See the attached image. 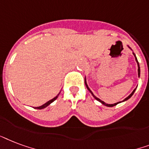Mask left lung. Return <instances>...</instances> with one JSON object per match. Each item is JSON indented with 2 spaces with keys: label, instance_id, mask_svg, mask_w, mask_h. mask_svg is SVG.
Masks as SVG:
<instances>
[{
  "label": "left lung",
  "instance_id": "left-lung-1",
  "mask_svg": "<svg viewBox=\"0 0 149 149\" xmlns=\"http://www.w3.org/2000/svg\"><path fill=\"white\" fill-rule=\"evenodd\" d=\"M134 56H135V55H134ZM135 59H136V61L138 62V60H137V58H136V56H135ZM138 76H139V75H140V68H139V64H138ZM85 85H86V87H87L88 89V90H89V92H90V93H92V95H93V97L95 98V100H98V101H100V102H102V104L105 105V106H107V107H114V106H116V104H118V103H119V102H116V103H114V104H107V103H106V102H103V101H102V100H100V99H98L97 97H95V95H94V94H93V93H92V91H91L90 89H89V88H88V87L87 84H86V82H85ZM135 89H136V88H135ZM135 89H134V90L133 92H132V93H131V95H129V96H127V97L126 99H125V100H124V101H125V100H128V99H130V98H131V96H132V95H133V94H134V91H135Z\"/></svg>",
  "mask_w": 149,
  "mask_h": 149
}]
</instances>
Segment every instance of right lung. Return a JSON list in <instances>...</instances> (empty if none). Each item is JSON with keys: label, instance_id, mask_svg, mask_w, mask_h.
<instances>
[{"label": "right lung", "instance_id": "1", "mask_svg": "<svg viewBox=\"0 0 149 149\" xmlns=\"http://www.w3.org/2000/svg\"><path fill=\"white\" fill-rule=\"evenodd\" d=\"M57 96H58V95H56V97H54V99H53V100H49V101H48V102H46V103H45V104H43V105H42V106H41V107H36V109H43V108H45V107H47V106H49V105L50 104V103H51V102H54V100H56V98H57Z\"/></svg>", "mask_w": 149, "mask_h": 149}]
</instances>
